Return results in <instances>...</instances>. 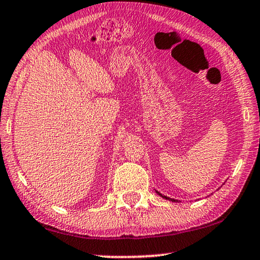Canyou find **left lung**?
<instances>
[{
    "instance_id": "left-lung-1",
    "label": "left lung",
    "mask_w": 260,
    "mask_h": 260,
    "mask_svg": "<svg viewBox=\"0 0 260 260\" xmlns=\"http://www.w3.org/2000/svg\"><path fill=\"white\" fill-rule=\"evenodd\" d=\"M155 193H157L159 197H161L162 199H165V200H169V201H172V202H179V200H175V199H172V198H169V197H166V195H162L160 191H158V190H155Z\"/></svg>"
}]
</instances>
